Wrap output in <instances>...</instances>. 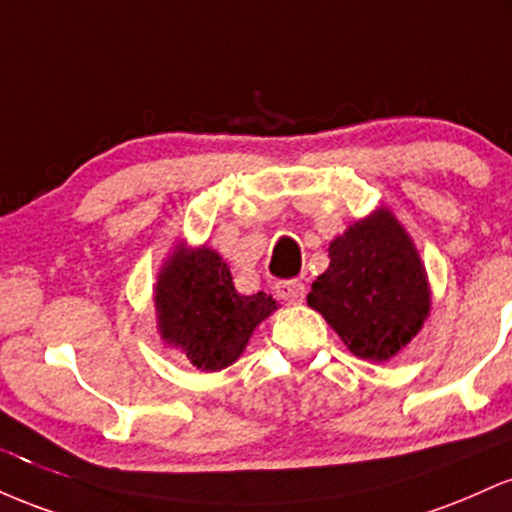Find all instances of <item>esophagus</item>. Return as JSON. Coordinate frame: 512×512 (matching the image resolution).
Returning a JSON list of instances; mask_svg holds the SVG:
<instances>
[{
    "label": "esophagus",
    "instance_id": "34e87169",
    "mask_svg": "<svg viewBox=\"0 0 512 512\" xmlns=\"http://www.w3.org/2000/svg\"><path fill=\"white\" fill-rule=\"evenodd\" d=\"M275 295L283 302L297 304L304 300V285L300 280H280V283H275Z\"/></svg>",
    "mask_w": 512,
    "mask_h": 512
}]
</instances>
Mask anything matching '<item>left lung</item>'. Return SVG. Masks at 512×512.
Returning <instances> with one entry per match:
<instances>
[{"instance_id":"8db88e82","label":"left lung","mask_w":512,"mask_h":512,"mask_svg":"<svg viewBox=\"0 0 512 512\" xmlns=\"http://www.w3.org/2000/svg\"><path fill=\"white\" fill-rule=\"evenodd\" d=\"M329 268L312 283L309 307L358 358L387 360L421 331L430 309L426 271L389 210L355 222L329 246Z\"/></svg>"}]
</instances>
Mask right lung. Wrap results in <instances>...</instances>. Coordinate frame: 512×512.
Segmentation results:
<instances>
[{
    "label": "right lung",
    "instance_id": "1",
    "mask_svg": "<svg viewBox=\"0 0 512 512\" xmlns=\"http://www.w3.org/2000/svg\"><path fill=\"white\" fill-rule=\"evenodd\" d=\"M157 317L162 338L181 348L203 372L232 365L275 300L266 292L239 295L232 273L212 249H179L157 283Z\"/></svg>",
    "mask_w": 512,
    "mask_h": 512
}]
</instances>
